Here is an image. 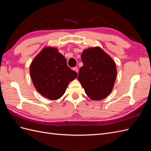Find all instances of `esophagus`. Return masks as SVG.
I'll return each instance as SVG.
<instances>
[{"label":"esophagus","mask_w":151,"mask_h":151,"mask_svg":"<svg viewBox=\"0 0 151 151\" xmlns=\"http://www.w3.org/2000/svg\"><path fill=\"white\" fill-rule=\"evenodd\" d=\"M72 69L74 70V71H76L77 73H78V68H77V67H73Z\"/></svg>","instance_id":"1"}]
</instances>
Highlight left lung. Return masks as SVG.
I'll use <instances>...</instances> for the list:
<instances>
[{"label":"left lung","instance_id":"obj_1","mask_svg":"<svg viewBox=\"0 0 151 151\" xmlns=\"http://www.w3.org/2000/svg\"><path fill=\"white\" fill-rule=\"evenodd\" d=\"M83 66L80 68L79 81L88 96L101 100L111 93L117 71L115 62L99 47L84 50L81 54Z\"/></svg>","mask_w":151,"mask_h":151}]
</instances>
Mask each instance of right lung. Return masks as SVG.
Returning <instances> with one entry per match:
<instances>
[{
  "label": "right lung",
  "instance_id": "obj_1",
  "mask_svg": "<svg viewBox=\"0 0 151 151\" xmlns=\"http://www.w3.org/2000/svg\"><path fill=\"white\" fill-rule=\"evenodd\" d=\"M31 78L38 92L50 100L65 93L68 84L77 77V72L67 66L58 49L45 47L33 59L29 68Z\"/></svg>",
  "mask_w": 151,
  "mask_h": 151
}]
</instances>
